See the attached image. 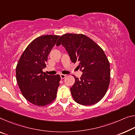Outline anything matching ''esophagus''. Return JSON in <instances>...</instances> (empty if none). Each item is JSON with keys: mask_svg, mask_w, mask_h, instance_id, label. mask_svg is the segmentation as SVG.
Masks as SVG:
<instances>
[{"mask_svg": "<svg viewBox=\"0 0 135 135\" xmlns=\"http://www.w3.org/2000/svg\"><path fill=\"white\" fill-rule=\"evenodd\" d=\"M60 76H61V78L62 79H64L66 78V75H65V74H61Z\"/></svg>", "mask_w": 135, "mask_h": 135, "instance_id": "1", "label": "esophagus"}]
</instances>
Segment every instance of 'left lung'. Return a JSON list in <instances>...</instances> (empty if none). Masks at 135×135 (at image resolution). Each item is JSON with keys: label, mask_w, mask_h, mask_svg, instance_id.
<instances>
[{"label": "left lung", "mask_w": 135, "mask_h": 135, "mask_svg": "<svg viewBox=\"0 0 135 135\" xmlns=\"http://www.w3.org/2000/svg\"><path fill=\"white\" fill-rule=\"evenodd\" d=\"M65 48L72 62L82 69L80 79L70 88L76 103L87 106L100 101L108 91L110 79V64L103 49L83 34L65 33L60 37L56 46Z\"/></svg>", "instance_id": "8db88e82"}]
</instances>
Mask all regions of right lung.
Returning a JSON list of instances; mask_svg holds the SVG:
<instances>
[{
  "instance_id": "add662e5",
  "label": "right lung",
  "mask_w": 135,
  "mask_h": 135,
  "mask_svg": "<svg viewBox=\"0 0 135 135\" xmlns=\"http://www.w3.org/2000/svg\"><path fill=\"white\" fill-rule=\"evenodd\" d=\"M59 35H42L33 40L20 57L16 67V79L21 93L34 105L44 106L56 98L61 77L42 71L48 55Z\"/></svg>"
}]
</instances>
